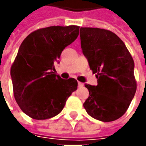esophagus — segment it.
Segmentation results:
<instances>
[{
    "mask_svg": "<svg viewBox=\"0 0 146 146\" xmlns=\"http://www.w3.org/2000/svg\"><path fill=\"white\" fill-rule=\"evenodd\" d=\"M78 86L80 88V87H83L84 86V84L81 83V82H78Z\"/></svg>",
    "mask_w": 146,
    "mask_h": 146,
    "instance_id": "obj_1",
    "label": "esophagus"
}]
</instances>
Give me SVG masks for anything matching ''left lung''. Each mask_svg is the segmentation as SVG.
<instances>
[{
    "mask_svg": "<svg viewBox=\"0 0 146 146\" xmlns=\"http://www.w3.org/2000/svg\"><path fill=\"white\" fill-rule=\"evenodd\" d=\"M80 40L83 53L98 79L97 86L85 84L89 97L84 107L98 120H116L126 113L137 91L132 55L109 30L81 27Z\"/></svg>",
    "mask_w": 146,
    "mask_h": 146,
    "instance_id": "obj_1",
    "label": "left lung"
}]
</instances>
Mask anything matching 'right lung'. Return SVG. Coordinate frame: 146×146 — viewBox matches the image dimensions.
<instances>
[{
	"label": "right lung",
	"instance_id": "1",
	"mask_svg": "<svg viewBox=\"0 0 146 146\" xmlns=\"http://www.w3.org/2000/svg\"><path fill=\"white\" fill-rule=\"evenodd\" d=\"M80 27L52 26L32 31L24 39L10 68L16 102L34 119H47L62 110L77 89L74 78L63 80L52 70L62 50L79 36Z\"/></svg>",
	"mask_w": 146,
	"mask_h": 146
}]
</instances>
